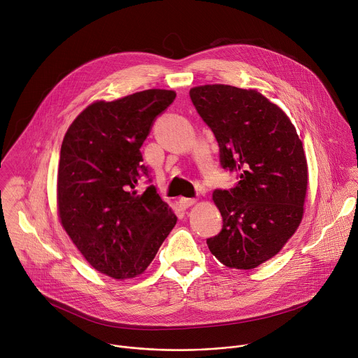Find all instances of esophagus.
<instances>
[{"instance_id": "esophagus-1", "label": "esophagus", "mask_w": 358, "mask_h": 358, "mask_svg": "<svg viewBox=\"0 0 358 358\" xmlns=\"http://www.w3.org/2000/svg\"><path fill=\"white\" fill-rule=\"evenodd\" d=\"M195 202H196L195 198H180V206L184 208V209L192 206Z\"/></svg>"}]
</instances>
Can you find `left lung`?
<instances>
[{"label":"left lung","instance_id":"1","mask_svg":"<svg viewBox=\"0 0 358 358\" xmlns=\"http://www.w3.org/2000/svg\"><path fill=\"white\" fill-rule=\"evenodd\" d=\"M189 96L219 143L222 167L239 174L233 188L212 195L223 227L208 248L229 268H256L281 252L302 220V142L287 113L257 90L206 84Z\"/></svg>","mask_w":358,"mask_h":358}]
</instances>
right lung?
I'll return each instance as SVG.
<instances>
[{
  "mask_svg": "<svg viewBox=\"0 0 358 358\" xmlns=\"http://www.w3.org/2000/svg\"><path fill=\"white\" fill-rule=\"evenodd\" d=\"M174 98L173 90L153 88L95 101L64 135L57 170L60 223L91 267L110 278L143 274L177 223L155 185L136 189L148 176L141 148Z\"/></svg>",
  "mask_w": 358,
  "mask_h": 358,
  "instance_id": "add662e5",
  "label": "right lung"
}]
</instances>
